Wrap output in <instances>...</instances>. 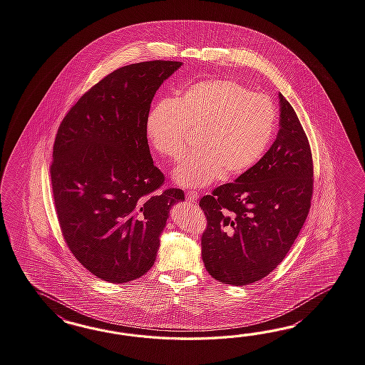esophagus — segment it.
I'll use <instances>...</instances> for the list:
<instances>
[{
    "mask_svg": "<svg viewBox=\"0 0 365 365\" xmlns=\"http://www.w3.org/2000/svg\"><path fill=\"white\" fill-rule=\"evenodd\" d=\"M197 197H199V195H197V192H195V191H188V192H186V199L188 202L195 203Z\"/></svg>",
    "mask_w": 365,
    "mask_h": 365,
    "instance_id": "1",
    "label": "esophagus"
}]
</instances>
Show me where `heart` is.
Segmentation results:
<instances>
[{
	"label": "heart",
	"instance_id": "b5f03b06",
	"mask_svg": "<svg viewBox=\"0 0 365 365\" xmlns=\"http://www.w3.org/2000/svg\"><path fill=\"white\" fill-rule=\"evenodd\" d=\"M276 117L265 93L250 92L233 79H211L157 103L146 117L145 133L154 150L171 162L186 155L196 134L197 151L179 165L174 180L199 188L252 169L273 137Z\"/></svg>",
	"mask_w": 365,
	"mask_h": 365
}]
</instances>
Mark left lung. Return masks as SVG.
<instances>
[{"label":"left lung","instance_id":"obj_1","mask_svg":"<svg viewBox=\"0 0 365 365\" xmlns=\"http://www.w3.org/2000/svg\"><path fill=\"white\" fill-rule=\"evenodd\" d=\"M279 103V130L265 155L199 202L207 217L203 262L224 284L245 286L272 273L289 253L312 207L310 143L281 93Z\"/></svg>","mask_w":365,"mask_h":365}]
</instances>
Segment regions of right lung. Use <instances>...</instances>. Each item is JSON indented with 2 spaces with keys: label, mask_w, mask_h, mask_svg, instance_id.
Returning a JSON list of instances; mask_svg holds the SVG:
<instances>
[{
  "label": "right lung",
  "mask_w": 365,
  "mask_h": 365,
  "mask_svg": "<svg viewBox=\"0 0 365 365\" xmlns=\"http://www.w3.org/2000/svg\"><path fill=\"white\" fill-rule=\"evenodd\" d=\"M182 62L134 63L88 89L58 128L50 166L53 203L72 255L93 276L125 284L154 264L170 208L145 133L151 100Z\"/></svg>",
  "instance_id": "add662e5"
}]
</instances>
